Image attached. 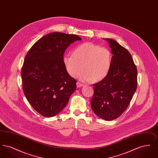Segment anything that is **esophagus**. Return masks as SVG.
<instances>
[{
    "mask_svg": "<svg viewBox=\"0 0 158 158\" xmlns=\"http://www.w3.org/2000/svg\"><path fill=\"white\" fill-rule=\"evenodd\" d=\"M76 85H77V88H80V87H82V86H83V83L79 82H77Z\"/></svg>",
    "mask_w": 158,
    "mask_h": 158,
    "instance_id": "34e87169",
    "label": "esophagus"
}]
</instances>
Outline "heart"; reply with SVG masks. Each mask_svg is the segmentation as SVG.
Returning a JSON list of instances; mask_svg holds the SVG:
<instances>
[{
    "mask_svg": "<svg viewBox=\"0 0 158 158\" xmlns=\"http://www.w3.org/2000/svg\"><path fill=\"white\" fill-rule=\"evenodd\" d=\"M63 63L68 73L76 77L81 69L79 78L83 81H99L105 78L112 64V54L109 49L87 42L77 45L72 55L63 57Z\"/></svg>",
    "mask_w": 158,
    "mask_h": 158,
    "instance_id": "heart-1",
    "label": "heart"
}]
</instances>
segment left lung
<instances>
[{"label": "left lung", "mask_w": 158, "mask_h": 158, "mask_svg": "<svg viewBox=\"0 0 158 158\" xmlns=\"http://www.w3.org/2000/svg\"><path fill=\"white\" fill-rule=\"evenodd\" d=\"M111 49L112 64L108 75L93 85L90 101L94 113L110 121L119 117L129 105L137 86V70L130 53L113 39L106 38Z\"/></svg>", "instance_id": "8db88e82"}]
</instances>
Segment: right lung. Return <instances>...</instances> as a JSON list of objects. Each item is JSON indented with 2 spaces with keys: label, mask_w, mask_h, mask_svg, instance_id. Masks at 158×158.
Wrapping results in <instances>:
<instances>
[{
  "label": "right lung",
  "mask_w": 158,
  "mask_h": 158,
  "mask_svg": "<svg viewBox=\"0 0 158 158\" xmlns=\"http://www.w3.org/2000/svg\"><path fill=\"white\" fill-rule=\"evenodd\" d=\"M75 34L52 32L41 38L27 54L21 70L23 93L33 108L45 117H54L66 106L77 81L68 74L63 55Z\"/></svg>",
  "instance_id": "right-lung-1"
}]
</instances>
